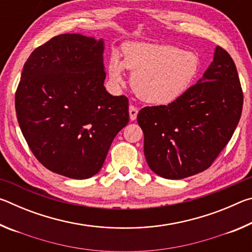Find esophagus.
I'll return each mask as SVG.
<instances>
[{"mask_svg": "<svg viewBox=\"0 0 252 252\" xmlns=\"http://www.w3.org/2000/svg\"><path fill=\"white\" fill-rule=\"evenodd\" d=\"M129 114H130V120L134 121L136 119V116H138V109H136L134 105H130L129 106Z\"/></svg>", "mask_w": 252, "mask_h": 252, "instance_id": "34e87169", "label": "esophagus"}]
</instances>
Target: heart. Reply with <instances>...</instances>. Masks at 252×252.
Masks as SVG:
<instances>
[{
    "label": "heart",
    "mask_w": 252,
    "mask_h": 252,
    "mask_svg": "<svg viewBox=\"0 0 252 252\" xmlns=\"http://www.w3.org/2000/svg\"><path fill=\"white\" fill-rule=\"evenodd\" d=\"M195 53L174 45L130 42L123 46V59L113 53L109 75L123 82V71L132 73L131 85L139 99L150 104L168 105L186 94L200 71Z\"/></svg>",
    "instance_id": "b5f03b06"
}]
</instances>
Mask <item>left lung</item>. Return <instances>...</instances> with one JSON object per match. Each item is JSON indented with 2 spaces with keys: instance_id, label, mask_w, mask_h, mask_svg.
Segmentation results:
<instances>
[{
  "instance_id": "obj_1",
  "label": "left lung",
  "mask_w": 252,
  "mask_h": 252,
  "mask_svg": "<svg viewBox=\"0 0 252 252\" xmlns=\"http://www.w3.org/2000/svg\"><path fill=\"white\" fill-rule=\"evenodd\" d=\"M242 104L236 64L217 46L211 64L185 95L171 104L140 110L136 120L149 167L172 180L204 171L231 139Z\"/></svg>"
}]
</instances>
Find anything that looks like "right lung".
I'll return each mask as SVG.
<instances>
[{"label":"right lung","instance_id":"right-lung-1","mask_svg":"<svg viewBox=\"0 0 252 252\" xmlns=\"http://www.w3.org/2000/svg\"><path fill=\"white\" fill-rule=\"evenodd\" d=\"M104 42L60 34L33 51L15 93L16 117L33 155L71 179L100 171L129 122V101L105 90Z\"/></svg>","mask_w":252,"mask_h":252}]
</instances>
